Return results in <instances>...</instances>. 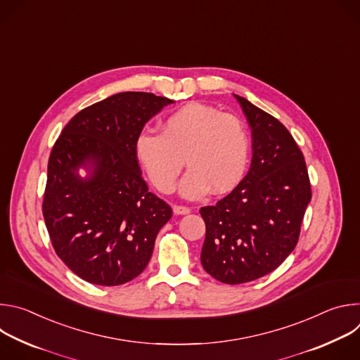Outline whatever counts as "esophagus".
<instances>
[{
  "label": "esophagus",
  "instance_id": "obj_1",
  "mask_svg": "<svg viewBox=\"0 0 360 360\" xmlns=\"http://www.w3.org/2000/svg\"><path fill=\"white\" fill-rule=\"evenodd\" d=\"M191 212V208L185 207V205H174V214L175 215H186Z\"/></svg>",
  "mask_w": 360,
  "mask_h": 360
}]
</instances>
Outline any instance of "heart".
<instances>
[{"instance_id": "obj_1", "label": "heart", "mask_w": 360, "mask_h": 360, "mask_svg": "<svg viewBox=\"0 0 360 360\" xmlns=\"http://www.w3.org/2000/svg\"><path fill=\"white\" fill-rule=\"evenodd\" d=\"M249 135L233 114L211 105L189 102L169 114L161 134L143 131L135 141L138 162L149 181L162 193L175 191L184 169L181 193L196 199L232 191L243 178L249 162Z\"/></svg>"}]
</instances>
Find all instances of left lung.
Masks as SVG:
<instances>
[{"mask_svg": "<svg viewBox=\"0 0 360 360\" xmlns=\"http://www.w3.org/2000/svg\"><path fill=\"white\" fill-rule=\"evenodd\" d=\"M252 128L246 176L214 207H202L203 269L239 285L275 271L295 249L312 189L303 153L286 127L235 95Z\"/></svg>", "mask_w": 360, "mask_h": 360, "instance_id": "obj_1", "label": "left lung"}]
</instances>
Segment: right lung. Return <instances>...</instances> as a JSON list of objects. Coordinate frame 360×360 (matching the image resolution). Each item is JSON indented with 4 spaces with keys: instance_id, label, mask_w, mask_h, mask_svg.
Wrapping results in <instances>:
<instances>
[{
    "instance_id": "right-lung-1",
    "label": "right lung",
    "mask_w": 360,
    "mask_h": 360,
    "mask_svg": "<svg viewBox=\"0 0 360 360\" xmlns=\"http://www.w3.org/2000/svg\"><path fill=\"white\" fill-rule=\"evenodd\" d=\"M174 102L150 92H120L84 108L64 127L48 160L42 215L51 243L81 279L117 286L148 265L169 205L149 192L135 153L146 121ZM96 167L82 181L75 171Z\"/></svg>"
}]
</instances>
